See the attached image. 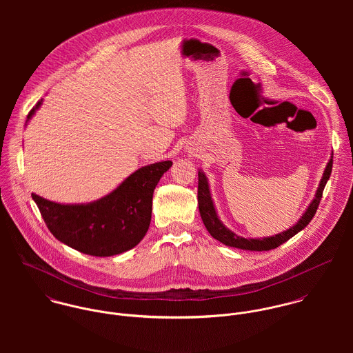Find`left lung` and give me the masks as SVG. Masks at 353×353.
<instances>
[{"mask_svg": "<svg viewBox=\"0 0 353 353\" xmlns=\"http://www.w3.org/2000/svg\"><path fill=\"white\" fill-rule=\"evenodd\" d=\"M332 167H333V156L330 157L329 163L326 164L322 179H321V182L318 185V189L315 192V197L312 199L311 203L307 206L305 212L303 213L302 217L298 220L296 224H294L287 231H283L277 235L268 236V238H256V239L239 236L221 223V220L219 219L217 212L214 209V203L212 200V196H210L208 178L203 174V171L200 170L199 171V208H200L202 221H203L208 232L214 239H217L219 242H221L223 245H225L228 248H235V249H242V250H249V252H268V250L276 249L280 245L285 243L292 236H295L298 232H301L303 228L307 227V224L311 221V219L314 217V214L318 209L319 201L322 199V193H323V189L326 186V182L330 178Z\"/></svg>", "mask_w": 353, "mask_h": 353, "instance_id": "8db88e82", "label": "left lung"}]
</instances>
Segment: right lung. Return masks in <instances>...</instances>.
<instances>
[{"label":"right lung","mask_w":353,"mask_h":353,"mask_svg":"<svg viewBox=\"0 0 353 353\" xmlns=\"http://www.w3.org/2000/svg\"><path fill=\"white\" fill-rule=\"evenodd\" d=\"M42 101L28 112L27 122ZM171 165L170 160L144 165L110 194L88 203H59L35 193L31 196L59 242L84 254L111 256L133 249L145 236L151 224L153 190Z\"/></svg>","instance_id":"1"}]
</instances>
